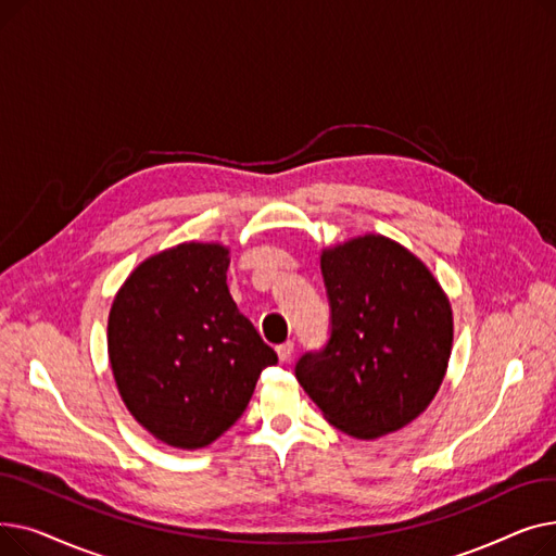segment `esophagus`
Wrapping results in <instances>:
<instances>
[{
	"label": "esophagus",
	"instance_id": "esophagus-1",
	"mask_svg": "<svg viewBox=\"0 0 556 556\" xmlns=\"http://www.w3.org/2000/svg\"><path fill=\"white\" fill-rule=\"evenodd\" d=\"M293 352H295V342H293V340H286V342H281V344L277 346V356H279L281 363L293 358Z\"/></svg>",
	"mask_w": 556,
	"mask_h": 556
}]
</instances>
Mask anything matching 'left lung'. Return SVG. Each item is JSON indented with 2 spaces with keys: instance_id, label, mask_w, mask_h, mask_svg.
<instances>
[{
  "instance_id": "left-lung-1",
  "label": "left lung",
  "mask_w": 556,
  "mask_h": 556,
  "mask_svg": "<svg viewBox=\"0 0 556 556\" xmlns=\"http://www.w3.org/2000/svg\"><path fill=\"white\" fill-rule=\"evenodd\" d=\"M331 306L325 349L295 376L338 430L376 440L417 419L440 390L453 349V311L426 263L365 233L319 256Z\"/></svg>"
}]
</instances>
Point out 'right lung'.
I'll return each instance as SVG.
<instances>
[{"label":"right lung","instance_id":"right-lung-1","mask_svg":"<svg viewBox=\"0 0 556 556\" xmlns=\"http://www.w3.org/2000/svg\"><path fill=\"white\" fill-rule=\"evenodd\" d=\"M229 250L180 243L130 273L108 317V354L130 415L155 440L195 451L239 421L277 363L227 288Z\"/></svg>","mask_w":556,"mask_h":556}]
</instances>
